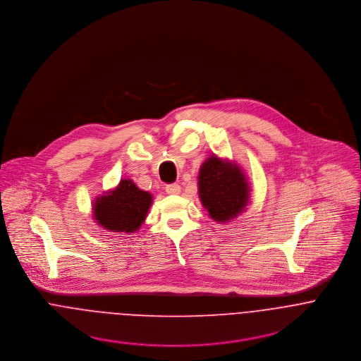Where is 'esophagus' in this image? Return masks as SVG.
I'll list each match as a JSON object with an SVG mask.
<instances>
[{"label":"esophagus","mask_w":361,"mask_h":361,"mask_svg":"<svg viewBox=\"0 0 361 361\" xmlns=\"http://www.w3.org/2000/svg\"><path fill=\"white\" fill-rule=\"evenodd\" d=\"M164 190H166V192L167 194H170V195H176V194H178L180 192V185L178 184H167L166 187H164Z\"/></svg>","instance_id":"1"}]
</instances>
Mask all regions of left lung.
Returning a JSON list of instances; mask_svg holds the SVG:
<instances>
[{
  "label": "left lung",
  "instance_id": "obj_1",
  "mask_svg": "<svg viewBox=\"0 0 361 361\" xmlns=\"http://www.w3.org/2000/svg\"><path fill=\"white\" fill-rule=\"evenodd\" d=\"M198 191L209 216L220 223L237 217L249 200V187L242 170L235 163L216 155L200 166Z\"/></svg>",
  "mask_w": 361,
  "mask_h": 361
}]
</instances>
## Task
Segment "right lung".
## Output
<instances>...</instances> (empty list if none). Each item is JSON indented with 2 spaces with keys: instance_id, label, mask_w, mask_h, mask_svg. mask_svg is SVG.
<instances>
[{
  "instance_id": "1",
  "label": "right lung",
  "mask_w": 361,
  "mask_h": 361,
  "mask_svg": "<svg viewBox=\"0 0 361 361\" xmlns=\"http://www.w3.org/2000/svg\"><path fill=\"white\" fill-rule=\"evenodd\" d=\"M152 197L141 191L131 180H121L119 185L95 200L94 217L99 226L114 233H134L144 223Z\"/></svg>"
}]
</instances>
